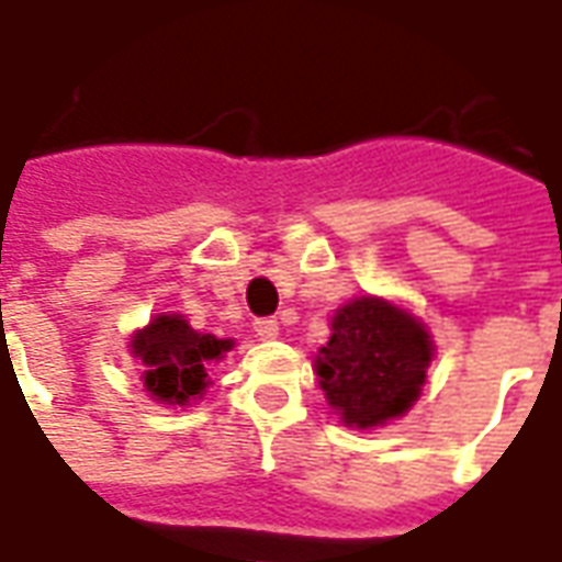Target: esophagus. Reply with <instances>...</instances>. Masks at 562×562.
Returning <instances> with one entry per match:
<instances>
[{"mask_svg":"<svg viewBox=\"0 0 562 562\" xmlns=\"http://www.w3.org/2000/svg\"><path fill=\"white\" fill-rule=\"evenodd\" d=\"M252 330H256L258 340H277L280 337V322L277 318H256Z\"/></svg>","mask_w":562,"mask_h":562,"instance_id":"obj_1","label":"esophagus"}]
</instances>
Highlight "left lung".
I'll return each instance as SVG.
<instances>
[{"mask_svg": "<svg viewBox=\"0 0 562 562\" xmlns=\"http://www.w3.org/2000/svg\"><path fill=\"white\" fill-rule=\"evenodd\" d=\"M430 361L434 340L422 318L379 294H361L334 310L313 370L340 422L373 430L413 409Z\"/></svg>", "mask_w": 562, "mask_h": 562, "instance_id": "left-lung-1", "label": "left lung"}]
</instances>
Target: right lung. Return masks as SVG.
Returning <instances> with one entry per match:
<instances>
[{
  "label": "right lung",
  "mask_w": 562,
  "mask_h": 562,
  "mask_svg": "<svg viewBox=\"0 0 562 562\" xmlns=\"http://www.w3.org/2000/svg\"><path fill=\"white\" fill-rule=\"evenodd\" d=\"M234 340L198 334L180 313H159L132 334L128 352L140 361V382L153 401L189 406L213 385L210 370L232 352Z\"/></svg>",
  "instance_id": "1"
}]
</instances>
